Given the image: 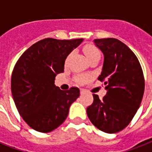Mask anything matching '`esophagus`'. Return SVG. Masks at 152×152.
I'll list each match as a JSON object with an SVG mask.
<instances>
[{
	"label": "esophagus",
	"mask_w": 152,
	"mask_h": 152,
	"mask_svg": "<svg viewBox=\"0 0 152 152\" xmlns=\"http://www.w3.org/2000/svg\"><path fill=\"white\" fill-rule=\"evenodd\" d=\"M84 93H85V91L83 90V89H80V95H83Z\"/></svg>",
	"instance_id": "obj_1"
}]
</instances>
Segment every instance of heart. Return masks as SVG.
<instances>
[{
  "label": "heart",
  "mask_w": 152,
  "mask_h": 152,
  "mask_svg": "<svg viewBox=\"0 0 152 152\" xmlns=\"http://www.w3.org/2000/svg\"><path fill=\"white\" fill-rule=\"evenodd\" d=\"M83 52L85 53L86 57L89 61L93 59H99L100 58V51L94 45H87V46H84ZM76 80L78 83H82L85 80L86 77L83 76H79L76 77Z\"/></svg>",
  "instance_id": "b5f03b06"
}]
</instances>
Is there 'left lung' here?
I'll return each instance as SVG.
<instances>
[{"mask_svg":"<svg viewBox=\"0 0 152 152\" xmlns=\"http://www.w3.org/2000/svg\"><path fill=\"white\" fill-rule=\"evenodd\" d=\"M103 53L102 71L98 80L107 90L102 99L93 94L94 101L87 113L95 127L115 133L127 126L137 113L144 92V77L135 53L122 42L113 38L95 39Z\"/></svg>","mask_w":152,"mask_h":152,"instance_id":"left-lung-1","label":"left lung"}]
</instances>
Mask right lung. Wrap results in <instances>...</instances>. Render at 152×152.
Instances as JSON below:
<instances>
[{
	"instance_id": "1",
	"label": "right lung",
	"mask_w": 152,
	"mask_h": 152,
	"mask_svg": "<svg viewBox=\"0 0 152 152\" xmlns=\"http://www.w3.org/2000/svg\"><path fill=\"white\" fill-rule=\"evenodd\" d=\"M83 39L37 42L15 63L11 78L13 100L20 115L33 129L50 132L66 119L71 104L80 95L78 88L62 91L55 76L64 72L68 55Z\"/></svg>"
}]
</instances>
